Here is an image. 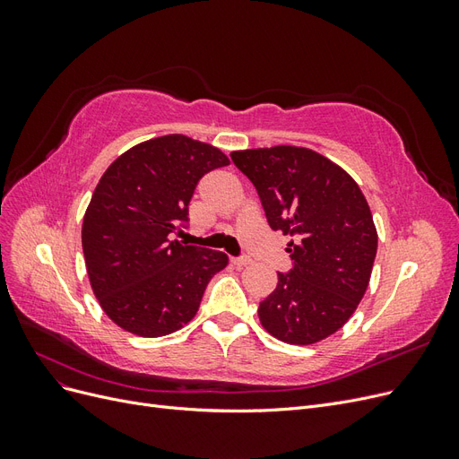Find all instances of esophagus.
<instances>
[{
	"label": "esophagus",
	"instance_id": "esophagus-1",
	"mask_svg": "<svg viewBox=\"0 0 459 459\" xmlns=\"http://www.w3.org/2000/svg\"><path fill=\"white\" fill-rule=\"evenodd\" d=\"M231 264L235 268H245V266H248V264H253V260L247 256H241V258H231Z\"/></svg>",
	"mask_w": 459,
	"mask_h": 459
}]
</instances>
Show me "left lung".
Wrapping results in <instances>:
<instances>
[{"mask_svg":"<svg viewBox=\"0 0 459 459\" xmlns=\"http://www.w3.org/2000/svg\"><path fill=\"white\" fill-rule=\"evenodd\" d=\"M256 187L268 224L290 235L293 268L258 307L262 327L289 344H314L339 331L358 308L377 255V230L358 184L307 147L233 151Z\"/></svg>","mask_w":459,"mask_h":459,"instance_id":"1","label":"left lung"}]
</instances>
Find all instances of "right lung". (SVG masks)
I'll return each instance as SVG.
<instances>
[{
    "mask_svg": "<svg viewBox=\"0 0 459 459\" xmlns=\"http://www.w3.org/2000/svg\"><path fill=\"white\" fill-rule=\"evenodd\" d=\"M230 160L218 147L182 134L128 149L97 184L82 224L93 295L124 331L162 337L197 314L228 256L170 235L187 224L199 179Z\"/></svg>",
    "mask_w": 459,
    "mask_h": 459,
    "instance_id": "obj_1",
    "label": "right lung"
}]
</instances>
